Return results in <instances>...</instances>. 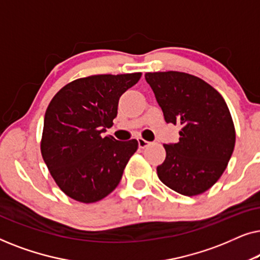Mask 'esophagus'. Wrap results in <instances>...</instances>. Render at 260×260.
<instances>
[{
  "mask_svg": "<svg viewBox=\"0 0 260 260\" xmlns=\"http://www.w3.org/2000/svg\"><path fill=\"white\" fill-rule=\"evenodd\" d=\"M137 141H138V147H140L141 149H144V148H147L149 144V142L148 141H145L144 138H142V137H140V138H137Z\"/></svg>",
  "mask_w": 260,
  "mask_h": 260,
  "instance_id": "1",
  "label": "esophagus"
}]
</instances>
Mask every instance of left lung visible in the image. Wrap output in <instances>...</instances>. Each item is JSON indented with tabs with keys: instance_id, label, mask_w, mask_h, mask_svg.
Segmentation results:
<instances>
[{
	"instance_id": "obj_1",
	"label": "left lung",
	"mask_w": 260,
	"mask_h": 260,
	"mask_svg": "<svg viewBox=\"0 0 260 260\" xmlns=\"http://www.w3.org/2000/svg\"><path fill=\"white\" fill-rule=\"evenodd\" d=\"M167 123L179 125L177 143L163 144L166 159L158 179L177 193H205L225 172L236 144L232 116L222 95L200 78L184 72H148Z\"/></svg>"
}]
</instances>
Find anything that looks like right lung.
I'll list each match as a JSON object with an SVG mask.
<instances>
[{
	"instance_id": "obj_1",
	"label": "right lung",
	"mask_w": 260,
	"mask_h": 260,
	"mask_svg": "<svg viewBox=\"0 0 260 260\" xmlns=\"http://www.w3.org/2000/svg\"><path fill=\"white\" fill-rule=\"evenodd\" d=\"M141 72L95 74L65 85L45 113L42 158L58 187L73 200L93 204L115 190L138 142L103 136L112 126L120 95Z\"/></svg>"
}]
</instances>
